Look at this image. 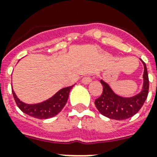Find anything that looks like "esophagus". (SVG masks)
I'll list each match as a JSON object with an SVG mask.
<instances>
[{
	"label": "esophagus",
	"mask_w": 157,
	"mask_h": 157,
	"mask_svg": "<svg viewBox=\"0 0 157 157\" xmlns=\"http://www.w3.org/2000/svg\"><path fill=\"white\" fill-rule=\"evenodd\" d=\"M91 81H92V79H91V78H90V76H86V77H84L82 79V82L83 84H86V85L90 83Z\"/></svg>",
	"instance_id": "esophagus-1"
}]
</instances>
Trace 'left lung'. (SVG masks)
I'll use <instances>...</instances> for the list:
<instances>
[{
	"label": "left lung",
	"instance_id": "1",
	"mask_svg": "<svg viewBox=\"0 0 157 157\" xmlns=\"http://www.w3.org/2000/svg\"><path fill=\"white\" fill-rule=\"evenodd\" d=\"M144 65L143 86L140 92L134 96L124 97L115 93L110 85L103 79L100 80L103 85V93L101 96L95 99L94 104L103 116L116 120H126L132 117L138 112L145 102L148 94L149 81L146 64L141 60Z\"/></svg>",
	"mask_w": 157,
	"mask_h": 157
}]
</instances>
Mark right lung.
Wrapping results in <instances>:
<instances>
[{
  "mask_svg": "<svg viewBox=\"0 0 157 157\" xmlns=\"http://www.w3.org/2000/svg\"><path fill=\"white\" fill-rule=\"evenodd\" d=\"M73 86L74 85L62 88L52 97H50V99L41 103H33V104H29L21 101L17 98L13 90H12V92L13 94L15 102L21 111L32 117L40 120H45L57 116L63 110L68 100L70 91Z\"/></svg>",
  "mask_w": 157,
  "mask_h": 157,
  "instance_id": "add662e5",
  "label": "right lung"
}]
</instances>
